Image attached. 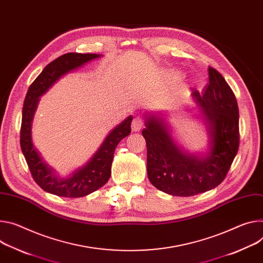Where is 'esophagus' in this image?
I'll use <instances>...</instances> for the list:
<instances>
[{
    "label": "esophagus",
    "instance_id": "obj_1",
    "mask_svg": "<svg viewBox=\"0 0 263 263\" xmlns=\"http://www.w3.org/2000/svg\"><path fill=\"white\" fill-rule=\"evenodd\" d=\"M142 127H144V122H142V119L140 117H135L133 121H132V131L133 132H138Z\"/></svg>",
    "mask_w": 263,
    "mask_h": 263
}]
</instances>
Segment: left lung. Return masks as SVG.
Segmentation results:
<instances>
[{"label": "left lung", "instance_id": "8db88e82", "mask_svg": "<svg viewBox=\"0 0 263 263\" xmlns=\"http://www.w3.org/2000/svg\"><path fill=\"white\" fill-rule=\"evenodd\" d=\"M196 107L189 108L201 119L208 135L204 152L187 151L178 141L163 111H147L142 136L147 144L150 182L173 196L204 193L222 182L239 147V111L235 95L217 70L209 68V85L202 95L192 92Z\"/></svg>", "mask_w": 263, "mask_h": 263}]
</instances>
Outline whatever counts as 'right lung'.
<instances>
[{"mask_svg":"<svg viewBox=\"0 0 263 263\" xmlns=\"http://www.w3.org/2000/svg\"><path fill=\"white\" fill-rule=\"evenodd\" d=\"M102 54L67 53L47 65L30 85L22 112L21 149L35 182L46 192L62 197H84L102 187L110 178L111 164L118 142L131 133L133 116L114 127L92 157L68 176L62 177L47 163L32 140V123L40 98L61 78L85 64L101 58Z\"/></svg>","mask_w":263,"mask_h":263,"instance_id":"add662e5","label":"right lung"}]
</instances>
